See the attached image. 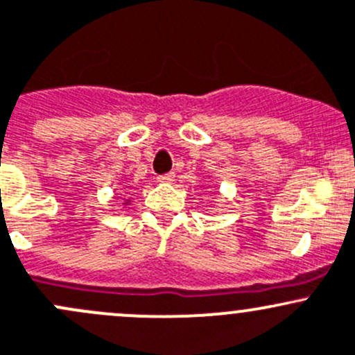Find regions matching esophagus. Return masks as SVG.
<instances>
[{
    "label": "esophagus",
    "mask_w": 355,
    "mask_h": 355,
    "mask_svg": "<svg viewBox=\"0 0 355 355\" xmlns=\"http://www.w3.org/2000/svg\"><path fill=\"white\" fill-rule=\"evenodd\" d=\"M157 179H159V182H162V184H171V182H174L176 176H174L173 173H169V174H162V176H159Z\"/></svg>",
    "instance_id": "esophagus-1"
}]
</instances>
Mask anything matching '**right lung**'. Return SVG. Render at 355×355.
Returning <instances> with one entry per match:
<instances>
[{
    "mask_svg": "<svg viewBox=\"0 0 355 355\" xmlns=\"http://www.w3.org/2000/svg\"><path fill=\"white\" fill-rule=\"evenodd\" d=\"M131 202H132V200H125V198H124V202H122V205H124V207H128L129 203H131Z\"/></svg>",
    "mask_w": 355,
    "mask_h": 355,
    "instance_id": "obj_1",
    "label": "right lung"
}]
</instances>
